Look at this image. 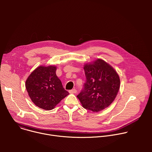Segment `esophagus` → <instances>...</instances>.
I'll return each instance as SVG.
<instances>
[{
    "mask_svg": "<svg viewBox=\"0 0 152 152\" xmlns=\"http://www.w3.org/2000/svg\"><path fill=\"white\" fill-rule=\"evenodd\" d=\"M69 93H71V94H75V93H77V90L76 89H73L72 90H70Z\"/></svg>",
    "mask_w": 152,
    "mask_h": 152,
    "instance_id": "esophagus-1",
    "label": "esophagus"
}]
</instances>
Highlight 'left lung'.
<instances>
[{"instance_id":"8db88e82","label":"left lung","mask_w":152,"mask_h":152,"mask_svg":"<svg viewBox=\"0 0 152 152\" xmlns=\"http://www.w3.org/2000/svg\"><path fill=\"white\" fill-rule=\"evenodd\" d=\"M83 69L86 82L77 97L83 107L99 112L115 100L120 86L119 76L110 64L99 58L85 64Z\"/></svg>"}]
</instances>
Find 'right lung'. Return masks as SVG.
<instances>
[{
	"instance_id": "obj_1",
	"label": "right lung",
	"mask_w": 152,
	"mask_h": 152,
	"mask_svg": "<svg viewBox=\"0 0 152 152\" xmlns=\"http://www.w3.org/2000/svg\"><path fill=\"white\" fill-rule=\"evenodd\" d=\"M56 66H39L28 76L25 86L32 102L45 110H52L67 96L56 75Z\"/></svg>"
}]
</instances>
